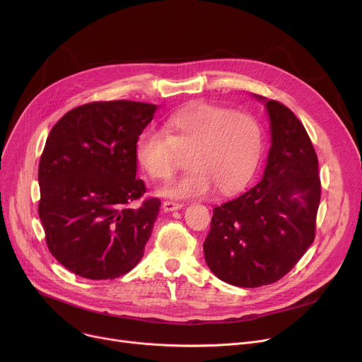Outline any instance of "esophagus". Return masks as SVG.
Segmentation results:
<instances>
[{
	"instance_id": "obj_1",
	"label": "esophagus",
	"mask_w": 362,
	"mask_h": 362,
	"mask_svg": "<svg viewBox=\"0 0 362 362\" xmlns=\"http://www.w3.org/2000/svg\"><path fill=\"white\" fill-rule=\"evenodd\" d=\"M183 205L180 202H173V201H164L163 202V208L165 211H175V210H180Z\"/></svg>"
}]
</instances>
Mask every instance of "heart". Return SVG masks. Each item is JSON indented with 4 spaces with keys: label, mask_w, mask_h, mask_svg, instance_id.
<instances>
[{
    "label": "heart",
    "mask_w": 362,
    "mask_h": 362,
    "mask_svg": "<svg viewBox=\"0 0 362 362\" xmlns=\"http://www.w3.org/2000/svg\"><path fill=\"white\" fill-rule=\"evenodd\" d=\"M161 130L141 133L135 156L154 180H170L186 156L191 168L161 189L165 197H201L213 187L221 195L233 194L250 180L259 160L262 133L250 114L194 103L170 114Z\"/></svg>",
    "instance_id": "b5f03b06"
}]
</instances>
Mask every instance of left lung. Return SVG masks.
I'll return each instance as SVG.
<instances>
[{"label": "left lung", "instance_id": "left-lung-1", "mask_svg": "<svg viewBox=\"0 0 362 362\" xmlns=\"http://www.w3.org/2000/svg\"><path fill=\"white\" fill-rule=\"evenodd\" d=\"M272 146L262 179L216 206L204 242L210 270L239 288H259L286 276L315 238L321 197L318 158L308 133L279 101L265 100Z\"/></svg>", "mask_w": 362, "mask_h": 362}]
</instances>
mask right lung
I'll return each mask as SVG.
<instances>
[{
  "instance_id": "obj_1",
  "label": "right lung",
  "mask_w": 362,
  "mask_h": 362,
  "mask_svg": "<svg viewBox=\"0 0 362 362\" xmlns=\"http://www.w3.org/2000/svg\"><path fill=\"white\" fill-rule=\"evenodd\" d=\"M157 105L95 101L76 107L51 129L37 180V213L49 252L90 280L117 279L141 261L160 211L136 179L135 146Z\"/></svg>"
}]
</instances>
